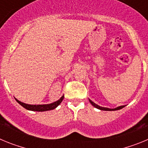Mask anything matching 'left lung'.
Segmentation results:
<instances>
[{
	"label": "left lung",
	"mask_w": 148,
	"mask_h": 148,
	"mask_svg": "<svg viewBox=\"0 0 148 148\" xmlns=\"http://www.w3.org/2000/svg\"><path fill=\"white\" fill-rule=\"evenodd\" d=\"M89 101H90V104H92L93 107H95V108H97V109L99 110H105V111H113V110H121L123 108H125V106L123 105V106H119V107H117V108H113V109H111V108H103V107H101V106L98 105V104H96L95 103H94L92 101H91L90 99H89Z\"/></svg>",
	"instance_id": "obj_1"
}]
</instances>
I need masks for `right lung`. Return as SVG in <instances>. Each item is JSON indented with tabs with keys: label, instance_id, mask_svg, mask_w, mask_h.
<instances>
[{
	"label": "right lung",
	"instance_id": "obj_1",
	"mask_svg": "<svg viewBox=\"0 0 148 148\" xmlns=\"http://www.w3.org/2000/svg\"><path fill=\"white\" fill-rule=\"evenodd\" d=\"M64 95H62L60 99H58V101H56L55 102L51 103V104H25V103L21 102L19 100H18L17 99H15L17 102L19 104L24 108L25 109L28 110H32V111H38V112H44V111H48L51 110L56 109L58 105L61 103V101L64 99Z\"/></svg>",
	"mask_w": 148,
	"mask_h": 148
}]
</instances>
